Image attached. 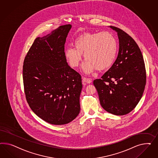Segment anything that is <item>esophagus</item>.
Here are the masks:
<instances>
[{"instance_id": "esophagus-1", "label": "esophagus", "mask_w": 158, "mask_h": 158, "mask_svg": "<svg viewBox=\"0 0 158 158\" xmlns=\"http://www.w3.org/2000/svg\"><path fill=\"white\" fill-rule=\"evenodd\" d=\"M83 81L85 82L87 84H90L91 82V79L90 78H87V77H83Z\"/></svg>"}]
</instances>
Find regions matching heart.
Masks as SVG:
<instances>
[{
    "mask_svg": "<svg viewBox=\"0 0 158 158\" xmlns=\"http://www.w3.org/2000/svg\"><path fill=\"white\" fill-rule=\"evenodd\" d=\"M73 45L75 49H65V57L71 67H77L84 54L86 61L83 69L86 73L110 69L115 62L118 49L116 38L110 32L83 33L75 39Z\"/></svg>",
    "mask_w": 158,
    "mask_h": 158,
    "instance_id": "obj_1",
    "label": "heart"
}]
</instances>
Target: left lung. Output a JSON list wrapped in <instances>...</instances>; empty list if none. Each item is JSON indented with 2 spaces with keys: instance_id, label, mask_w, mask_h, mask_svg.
<instances>
[{
  "instance_id": "left-lung-1",
  "label": "left lung",
  "mask_w": 158,
  "mask_h": 158,
  "mask_svg": "<svg viewBox=\"0 0 158 158\" xmlns=\"http://www.w3.org/2000/svg\"><path fill=\"white\" fill-rule=\"evenodd\" d=\"M110 27L118 33V55L110 69L93 84L101 106L112 114L124 115L134 110L143 96L146 71L143 54L134 39L120 29Z\"/></svg>"
}]
</instances>
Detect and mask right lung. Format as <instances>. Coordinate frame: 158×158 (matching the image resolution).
Masks as SVG:
<instances>
[{
	"label": "right lung",
	"mask_w": 158,
	"mask_h": 158,
	"mask_svg": "<svg viewBox=\"0 0 158 158\" xmlns=\"http://www.w3.org/2000/svg\"><path fill=\"white\" fill-rule=\"evenodd\" d=\"M72 25L35 39L24 59L23 82L29 106L50 124H67L81 110V75L68 64L64 45Z\"/></svg>",
	"instance_id": "add662e5"
}]
</instances>
